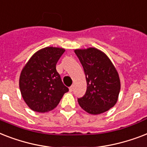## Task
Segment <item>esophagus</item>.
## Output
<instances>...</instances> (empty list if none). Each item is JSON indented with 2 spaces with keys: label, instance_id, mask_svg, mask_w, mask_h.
Listing matches in <instances>:
<instances>
[{
  "label": "esophagus",
  "instance_id": "esophagus-1",
  "mask_svg": "<svg viewBox=\"0 0 147 147\" xmlns=\"http://www.w3.org/2000/svg\"><path fill=\"white\" fill-rule=\"evenodd\" d=\"M69 90H70V92H72L73 90H74V86H70V88H69Z\"/></svg>",
  "mask_w": 147,
  "mask_h": 147
}]
</instances>
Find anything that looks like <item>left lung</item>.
I'll return each mask as SVG.
<instances>
[{"mask_svg": "<svg viewBox=\"0 0 147 147\" xmlns=\"http://www.w3.org/2000/svg\"><path fill=\"white\" fill-rule=\"evenodd\" d=\"M75 54L83 67L87 83L85 95L78 98L82 109L91 115H99L115 105L121 90L118 73L103 51L96 49H76Z\"/></svg>", "mask_w": 147, "mask_h": 147, "instance_id": "obj_1", "label": "left lung"}]
</instances>
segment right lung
<instances>
[{"label": "right lung", "instance_id": "1", "mask_svg": "<svg viewBox=\"0 0 147 147\" xmlns=\"http://www.w3.org/2000/svg\"><path fill=\"white\" fill-rule=\"evenodd\" d=\"M64 51L62 48L46 47L36 51L23 67L20 89L23 100L34 111L53 110L69 91L56 70L57 61Z\"/></svg>", "mask_w": 147, "mask_h": 147}]
</instances>
